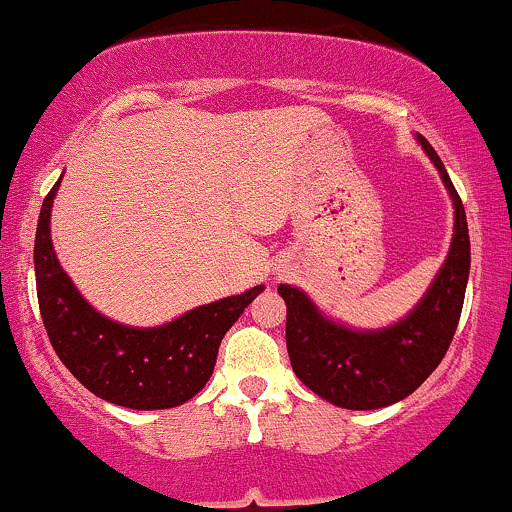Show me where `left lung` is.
<instances>
[{"label":"left lung","instance_id":"1","mask_svg":"<svg viewBox=\"0 0 512 512\" xmlns=\"http://www.w3.org/2000/svg\"><path fill=\"white\" fill-rule=\"evenodd\" d=\"M416 141L437 167L454 203L449 252L416 307L390 326L368 331L323 314L304 290L288 283L278 286L288 307L286 345L295 375L340 409H383L416 392L444 359L461 319L470 274L465 210L435 148L420 134Z\"/></svg>","mask_w":512,"mask_h":512}]
</instances>
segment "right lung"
I'll return each mask as SVG.
<instances>
[{"mask_svg":"<svg viewBox=\"0 0 512 512\" xmlns=\"http://www.w3.org/2000/svg\"><path fill=\"white\" fill-rule=\"evenodd\" d=\"M58 186L61 179L44 198L35 234L37 300L58 359L89 392L125 409H172L196 397L215 371L219 342L264 286L153 328L108 319L84 300L54 252L49 224Z\"/></svg>","mask_w":512,"mask_h":512,"instance_id":"obj_1","label":"right lung"}]
</instances>
